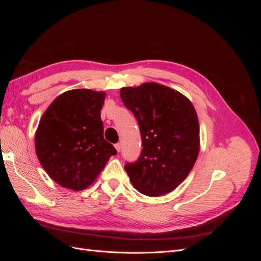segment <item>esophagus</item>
Listing matches in <instances>:
<instances>
[{
  "mask_svg": "<svg viewBox=\"0 0 261 261\" xmlns=\"http://www.w3.org/2000/svg\"><path fill=\"white\" fill-rule=\"evenodd\" d=\"M114 147H115V149H116V151H117V152H120V151H121V144H120V143L115 144V145H114Z\"/></svg>",
  "mask_w": 261,
  "mask_h": 261,
  "instance_id": "1",
  "label": "esophagus"
}]
</instances>
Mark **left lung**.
Masks as SVG:
<instances>
[{"label":"left lung","instance_id":"8db88e82","mask_svg":"<svg viewBox=\"0 0 261 261\" xmlns=\"http://www.w3.org/2000/svg\"><path fill=\"white\" fill-rule=\"evenodd\" d=\"M120 94L136 117L143 141L138 159L124 167L133 186L151 197L172 192L187 177L199 152V123L193 105L156 83L125 87Z\"/></svg>","mask_w":261,"mask_h":261}]
</instances>
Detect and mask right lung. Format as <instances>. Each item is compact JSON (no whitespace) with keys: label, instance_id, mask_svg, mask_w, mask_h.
I'll list each match as a JSON object with an SVG mask.
<instances>
[{"label":"right lung","instance_id":"obj_1","mask_svg":"<svg viewBox=\"0 0 261 261\" xmlns=\"http://www.w3.org/2000/svg\"><path fill=\"white\" fill-rule=\"evenodd\" d=\"M105 92L66 91L44 112L36 133L42 168L61 186L82 191L103 170L116 149L103 137L100 112Z\"/></svg>","mask_w":261,"mask_h":261}]
</instances>
